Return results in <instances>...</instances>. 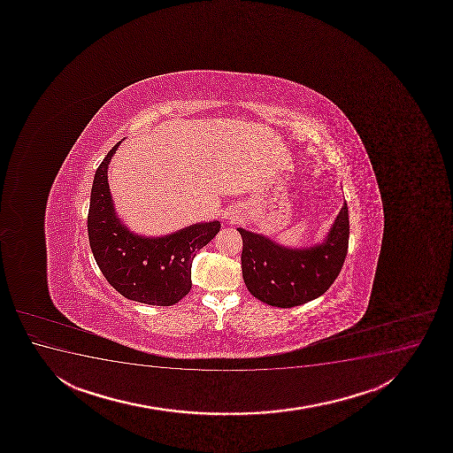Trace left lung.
<instances>
[{
	"instance_id": "8db88e82",
	"label": "left lung",
	"mask_w": 453,
	"mask_h": 453,
	"mask_svg": "<svg viewBox=\"0 0 453 453\" xmlns=\"http://www.w3.org/2000/svg\"><path fill=\"white\" fill-rule=\"evenodd\" d=\"M349 229L346 202L325 242L309 249H288L240 227L245 287L257 300L276 308H294L319 297L340 274L349 249Z\"/></svg>"
}]
</instances>
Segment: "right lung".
I'll list each match as a JSON object with an SVG mask.
<instances>
[{"mask_svg": "<svg viewBox=\"0 0 453 453\" xmlns=\"http://www.w3.org/2000/svg\"><path fill=\"white\" fill-rule=\"evenodd\" d=\"M119 144L103 159L92 183L88 213L92 253L107 282L124 297L155 306L176 304L191 289L194 257L221 224H194L160 238L132 234L115 215L107 183V166Z\"/></svg>", "mask_w": 453, "mask_h": 453, "instance_id": "add662e5", "label": "right lung"}]
</instances>
